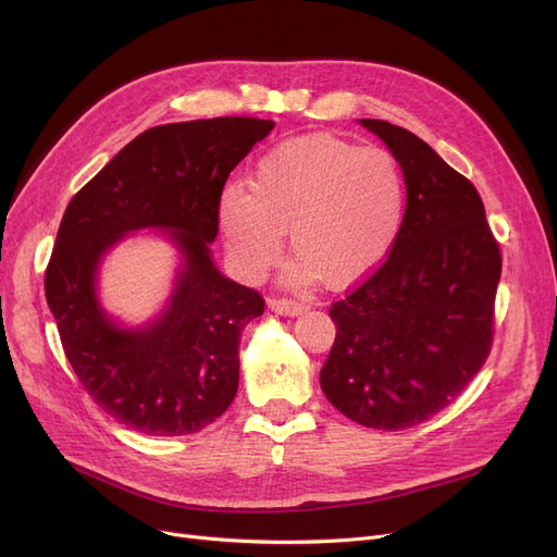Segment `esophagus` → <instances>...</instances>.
Masks as SVG:
<instances>
[{
    "label": "esophagus",
    "mask_w": 557,
    "mask_h": 557,
    "mask_svg": "<svg viewBox=\"0 0 557 557\" xmlns=\"http://www.w3.org/2000/svg\"><path fill=\"white\" fill-rule=\"evenodd\" d=\"M267 305H269L271 311H275V313H280V315H286V318H296V315H300L302 311H307L305 305L294 302V300H275V298H273V300H269Z\"/></svg>",
    "instance_id": "1"
}]
</instances>
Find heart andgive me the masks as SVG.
I'll list each match as a JSON object with an SVG mask.
<instances>
[{
    "label": "heart",
    "mask_w": 557,
    "mask_h": 557,
    "mask_svg": "<svg viewBox=\"0 0 557 557\" xmlns=\"http://www.w3.org/2000/svg\"><path fill=\"white\" fill-rule=\"evenodd\" d=\"M406 210L399 162L384 149L309 135L261 156L248 194L227 187L219 200L225 250L246 280H259L282 255V232L298 257L288 286L325 280L347 288L391 255Z\"/></svg>",
    "instance_id": "obj_1"
}]
</instances>
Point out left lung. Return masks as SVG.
<instances>
[{
  "label": "left lung",
  "mask_w": 557,
  "mask_h": 557,
  "mask_svg": "<svg viewBox=\"0 0 557 557\" xmlns=\"http://www.w3.org/2000/svg\"><path fill=\"white\" fill-rule=\"evenodd\" d=\"M359 124L399 162L406 210L382 269L330 309L320 388L352 422L399 431L443 411L483 368L502 252L465 175L411 131Z\"/></svg>",
  "instance_id": "obj_1"
}]
</instances>
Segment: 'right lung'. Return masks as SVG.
Returning <instances> with one entry per match:
<instances>
[{"label": "right lung", "mask_w": 557, "mask_h": 557, "mask_svg": "<svg viewBox=\"0 0 557 557\" xmlns=\"http://www.w3.org/2000/svg\"><path fill=\"white\" fill-rule=\"evenodd\" d=\"M275 122L216 116L144 131L67 205L45 275L47 305L78 382L101 411L144 435H189L239 388L242 330L263 313L257 290L212 259L230 171ZM158 228L180 261L165 307L128 326L100 302L104 255Z\"/></svg>", "instance_id": "obj_1"}]
</instances>
